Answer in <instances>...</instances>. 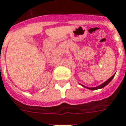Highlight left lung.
I'll return each instance as SVG.
<instances>
[{
	"label": "left lung",
	"instance_id": "8db88e82",
	"mask_svg": "<svg viewBox=\"0 0 126 126\" xmlns=\"http://www.w3.org/2000/svg\"><path fill=\"white\" fill-rule=\"evenodd\" d=\"M114 76H115V75H112V77H110V78L109 79H108L106 81V82H104L103 84H101L100 86H97V87H95V88H88V87H86V86H82V84H80V85H82V86H84V88H88V89H89V90H98V89H101V88H104L105 86H107V84H109V83L110 82V81H111L112 80V79H113V78H114Z\"/></svg>",
	"mask_w": 126,
	"mask_h": 126
}]
</instances>
